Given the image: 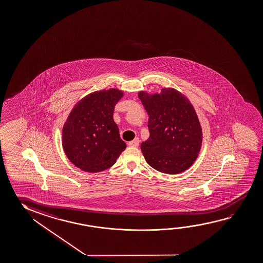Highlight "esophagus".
I'll list each match as a JSON object with an SVG mask.
<instances>
[{"mask_svg":"<svg viewBox=\"0 0 263 263\" xmlns=\"http://www.w3.org/2000/svg\"><path fill=\"white\" fill-rule=\"evenodd\" d=\"M139 143H140V140H139V138H135L134 141L128 142V145L132 146V147H138V146H139Z\"/></svg>","mask_w":263,"mask_h":263,"instance_id":"34e87169","label":"esophagus"}]
</instances>
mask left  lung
<instances>
[{
    "label": "left lung",
    "instance_id": "left-lung-1",
    "mask_svg": "<svg viewBox=\"0 0 263 263\" xmlns=\"http://www.w3.org/2000/svg\"><path fill=\"white\" fill-rule=\"evenodd\" d=\"M138 96L149 115L150 136L141 144L146 162L163 174L185 171L197 158L203 138L191 102L171 88L154 95L141 91Z\"/></svg>",
    "mask_w": 263,
    "mask_h": 263
}]
</instances>
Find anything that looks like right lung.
Returning a JSON list of instances; mask_svg holds the SVG:
<instances>
[{"label":"right lung","instance_id":"1","mask_svg":"<svg viewBox=\"0 0 263 263\" xmlns=\"http://www.w3.org/2000/svg\"><path fill=\"white\" fill-rule=\"evenodd\" d=\"M122 96L123 92L117 88L93 92L71 110L63 127L62 144L75 166L90 173L103 171L125 150L113 121L115 105Z\"/></svg>","mask_w":263,"mask_h":263}]
</instances>
